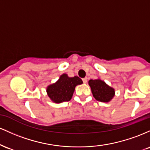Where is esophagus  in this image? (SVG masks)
Returning <instances> with one entry per match:
<instances>
[{"mask_svg":"<svg viewBox=\"0 0 150 150\" xmlns=\"http://www.w3.org/2000/svg\"><path fill=\"white\" fill-rule=\"evenodd\" d=\"M82 81H83L84 83H86V82H87V77H85V78L82 79Z\"/></svg>","mask_w":150,"mask_h":150,"instance_id":"34e87169","label":"esophagus"}]
</instances>
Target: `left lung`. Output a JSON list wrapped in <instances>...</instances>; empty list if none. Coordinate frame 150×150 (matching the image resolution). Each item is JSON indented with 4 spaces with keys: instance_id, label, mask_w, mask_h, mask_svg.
<instances>
[{
    "instance_id": "left-lung-1",
    "label": "left lung",
    "mask_w": 150,
    "mask_h": 150,
    "mask_svg": "<svg viewBox=\"0 0 150 150\" xmlns=\"http://www.w3.org/2000/svg\"><path fill=\"white\" fill-rule=\"evenodd\" d=\"M89 85L92 89L93 96L97 101L108 102L114 96V89L99 79L90 80L89 81Z\"/></svg>"
}]
</instances>
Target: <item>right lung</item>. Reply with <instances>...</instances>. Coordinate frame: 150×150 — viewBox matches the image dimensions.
I'll list each match as a JSON object with an SVG mask.
<instances>
[{
	"label": "right lung",
	"instance_id": "add662e5",
	"mask_svg": "<svg viewBox=\"0 0 150 150\" xmlns=\"http://www.w3.org/2000/svg\"><path fill=\"white\" fill-rule=\"evenodd\" d=\"M82 83V81L79 77H69L66 74H63L56 83L49 85L46 91L50 99L54 102L68 101L71 99L75 87Z\"/></svg>",
	"mask_w": 150,
	"mask_h": 150
}]
</instances>
